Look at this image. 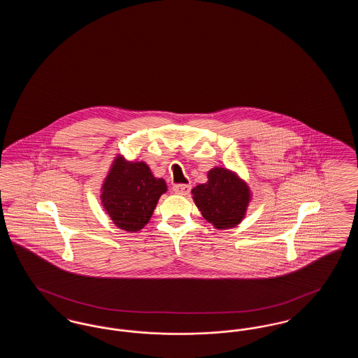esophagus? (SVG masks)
<instances>
[{
    "instance_id": "1",
    "label": "esophagus",
    "mask_w": 358,
    "mask_h": 358,
    "mask_svg": "<svg viewBox=\"0 0 358 358\" xmlns=\"http://www.w3.org/2000/svg\"><path fill=\"white\" fill-rule=\"evenodd\" d=\"M173 192L176 194H181V196H187L190 193V185L187 184H177L173 187Z\"/></svg>"
}]
</instances>
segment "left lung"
<instances>
[{
    "mask_svg": "<svg viewBox=\"0 0 358 358\" xmlns=\"http://www.w3.org/2000/svg\"><path fill=\"white\" fill-rule=\"evenodd\" d=\"M192 194L205 220L219 229L238 225L250 203L247 184L222 168L208 171V182L192 189Z\"/></svg>",
    "mask_w": 358,
    "mask_h": 358,
    "instance_id": "8db88e82",
    "label": "left lung"
}]
</instances>
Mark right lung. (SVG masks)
I'll use <instances>...</instances> for the list:
<instances>
[{
	"label": "right lung",
	"mask_w": 358,
	"mask_h": 358,
	"mask_svg": "<svg viewBox=\"0 0 358 358\" xmlns=\"http://www.w3.org/2000/svg\"><path fill=\"white\" fill-rule=\"evenodd\" d=\"M166 182L155 178L145 162H127L117 157L102 187V203L120 229L136 232L153 215Z\"/></svg>",
	"instance_id": "obj_1"
}]
</instances>
